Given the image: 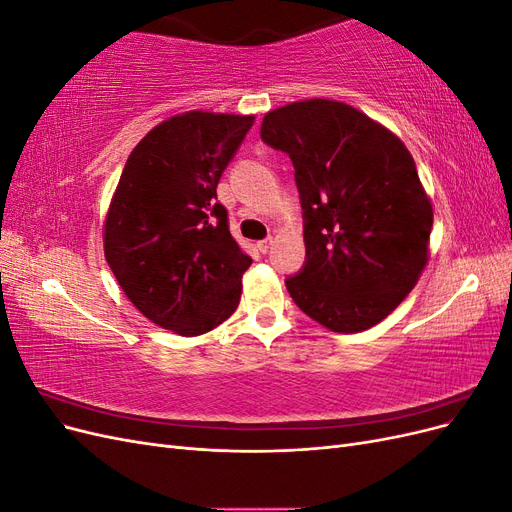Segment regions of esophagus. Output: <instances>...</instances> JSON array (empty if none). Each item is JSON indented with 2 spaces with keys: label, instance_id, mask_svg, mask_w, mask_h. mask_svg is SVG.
<instances>
[{
  "label": "esophagus",
  "instance_id": "34e87169",
  "mask_svg": "<svg viewBox=\"0 0 512 512\" xmlns=\"http://www.w3.org/2000/svg\"><path fill=\"white\" fill-rule=\"evenodd\" d=\"M271 245H273V237H267V239L258 241V250H260L262 254H267V252L271 250Z\"/></svg>",
  "mask_w": 512,
  "mask_h": 512
}]
</instances>
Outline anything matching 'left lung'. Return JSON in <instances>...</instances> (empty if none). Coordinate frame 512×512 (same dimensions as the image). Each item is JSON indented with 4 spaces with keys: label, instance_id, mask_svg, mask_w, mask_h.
Wrapping results in <instances>:
<instances>
[{
    "label": "left lung",
    "instance_id": "8db88e82",
    "mask_svg": "<svg viewBox=\"0 0 512 512\" xmlns=\"http://www.w3.org/2000/svg\"><path fill=\"white\" fill-rule=\"evenodd\" d=\"M260 138L288 153L301 209L305 265L286 277L301 312L335 333L389 316L429 256L431 200L399 138L335 100L267 113Z\"/></svg>",
    "mask_w": 512,
    "mask_h": 512
}]
</instances>
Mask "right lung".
I'll list each match as a JSON object with an SVG mask.
<instances>
[{
  "label": "right lung",
  "mask_w": 512,
  "mask_h": 512,
  "mask_svg": "<svg viewBox=\"0 0 512 512\" xmlns=\"http://www.w3.org/2000/svg\"><path fill=\"white\" fill-rule=\"evenodd\" d=\"M254 115L190 111L162 121L123 166L104 222V256L134 307L177 335L235 312L252 258L228 230L218 181Z\"/></svg>",
  "instance_id": "1"
}]
</instances>
